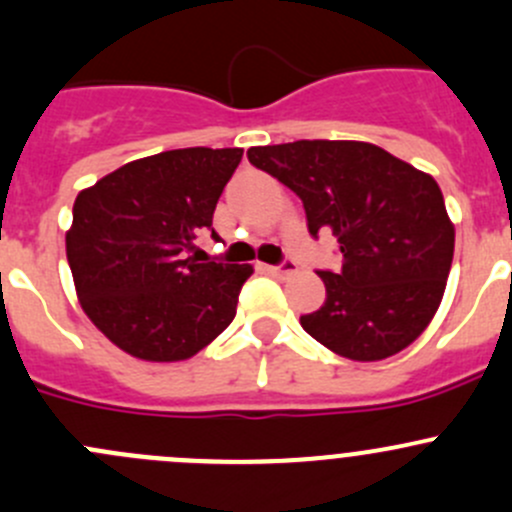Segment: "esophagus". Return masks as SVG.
Masks as SVG:
<instances>
[{
  "mask_svg": "<svg viewBox=\"0 0 512 512\" xmlns=\"http://www.w3.org/2000/svg\"><path fill=\"white\" fill-rule=\"evenodd\" d=\"M267 272H270L272 277H289L297 272V265H294L292 260H287V262H282V265H270L267 267Z\"/></svg>",
  "mask_w": 512,
  "mask_h": 512,
  "instance_id": "obj_1",
  "label": "esophagus"
}]
</instances>
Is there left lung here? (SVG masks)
<instances>
[{
    "instance_id": "1",
    "label": "left lung",
    "mask_w": 512,
    "mask_h": 512,
    "mask_svg": "<svg viewBox=\"0 0 512 512\" xmlns=\"http://www.w3.org/2000/svg\"><path fill=\"white\" fill-rule=\"evenodd\" d=\"M299 195L309 232H332L342 270L319 272L327 299L299 317L309 337L352 361L399 354L431 324L453 262L436 180L364 141H294L247 151Z\"/></svg>"
}]
</instances>
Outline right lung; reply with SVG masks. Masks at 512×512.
<instances>
[{
    "label": "right lung",
    "mask_w": 512,
    "mask_h": 512,
    "mask_svg": "<svg viewBox=\"0 0 512 512\" xmlns=\"http://www.w3.org/2000/svg\"><path fill=\"white\" fill-rule=\"evenodd\" d=\"M242 148H178L121 165L81 190L66 257L86 317L143 361H183L235 319L252 265L198 262L195 235ZM215 235V232H213Z\"/></svg>",
    "instance_id": "right-lung-1"
}]
</instances>
